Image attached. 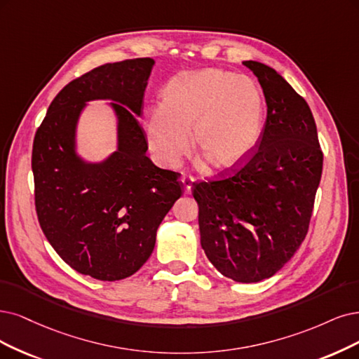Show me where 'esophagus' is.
Segmentation results:
<instances>
[{"instance_id":"34e87169","label":"esophagus","mask_w":359,"mask_h":359,"mask_svg":"<svg viewBox=\"0 0 359 359\" xmlns=\"http://www.w3.org/2000/svg\"><path fill=\"white\" fill-rule=\"evenodd\" d=\"M192 182H194V179L191 176H182L183 189H184V194H187V195H189L192 192Z\"/></svg>"}]
</instances>
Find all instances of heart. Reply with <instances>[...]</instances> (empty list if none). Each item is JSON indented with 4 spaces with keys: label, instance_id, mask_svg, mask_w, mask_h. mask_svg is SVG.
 Instances as JSON below:
<instances>
[{
    "label": "heart",
    "instance_id": "obj_1",
    "mask_svg": "<svg viewBox=\"0 0 359 359\" xmlns=\"http://www.w3.org/2000/svg\"><path fill=\"white\" fill-rule=\"evenodd\" d=\"M264 97L251 78L205 68L172 76L163 104L146 115V139L156 161L175 168L196 148L217 168L243 165L255 154L263 133Z\"/></svg>",
    "mask_w": 359,
    "mask_h": 359
}]
</instances>
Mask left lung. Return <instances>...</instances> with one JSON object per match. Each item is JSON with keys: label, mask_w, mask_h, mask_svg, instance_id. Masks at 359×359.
<instances>
[{"label": "left lung", "mask_w": 359, "mask_h": 359, "mask_svg": "<svg viewBox=\"0 0 359 359\" xmlns=\"http://www.w3.org/2000/svg\"><path fill=\"white\" fill-rule=\"evenodd\" d=\"M268 104L257 149L228 178L194 183L201 247L236 283H259L294 256L308 233L323 175V151L309 104L260 62H243Z\"/></svg>", "instance_id": "left-lung-1"}]
</instances>
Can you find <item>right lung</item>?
<instances>
[{"mask_svg":"<svg viewBox=\"0 0 359 359\" xmlns=\"http://www.w3.org/2000/svg\"><path fill=\"white\" fill-rule=\"evenodd\" d=\"M154 59L106 63L65 86L48 106L32 146L39 226L72 269L100 281L137 272L152 255L156 229L179 198V172L146 156L143 109ZM112 100L118 149L102 163L76 155L74 131L85 102Z\"/></svg>","mask_w":359,"mask_h":359,"instance_id":"obj_1","label":"right lung"}]
</instances>
